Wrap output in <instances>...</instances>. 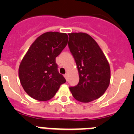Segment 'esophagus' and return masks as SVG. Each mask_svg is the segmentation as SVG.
<instances>
[{
    "mask_svg": "<svg viewBox=\"0 0 134 134\" xmlns=\"http://www.w3.org/2000/svg\"><path fill=\"white\" fill-rule=\"evenodd\" d=\"M64 76L65 79H66V80H67V79H68V74H65L64 75Z\"/></svg>",
    "mask_w": 134,
    "mask_h": 134,
    "instance_id": "1",
    "label": "esophagus"
}]
</instances>
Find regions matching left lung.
<instances>
[{"instance_id": "obj_1", "label": "left lung", "mask_w": 134, "mask_h": 134, "mask_svg": "<svg viewBox=\"0 0 134 134\" xmlns=\"http://www.w3.org/2000/svg\"><path fill=\"white\" fill-rule=\"evenodd\" d=\"M68 47L79 73V82L70 87L75 99L89 103L100 97L108 88L111 70L105 54L95 40L85 33L68 34Z\"/></svg>"}]
</instances>
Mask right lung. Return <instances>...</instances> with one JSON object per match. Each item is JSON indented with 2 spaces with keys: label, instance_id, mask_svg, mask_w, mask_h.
Instances as JSON below:
<instances>
[{
  "label": "right lung",
  "instance_id": "obj_1",
  "mask_svg": "<svg viewBox=\"0 0 134 134\" xmlns=\"http://www.w3.org/2000/svg\"><path fill=\"white\" fill-rule=\"evenodd\" d=\"M64 33L46 32L32 43L21 60L19 77L31 97L46 101L54 97L66 79L58 71L56 58L67 45Z\"/></svg>",
  "mask_w": 134,
  "mask_h": 134
}]
</instances>
